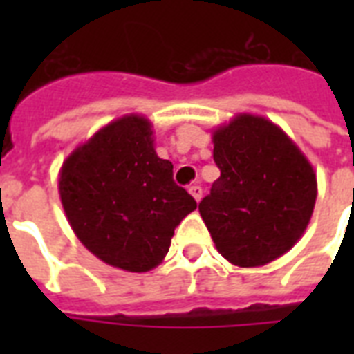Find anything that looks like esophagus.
Here are the masks:
<instances>
[{"mask_svg":"<svg viewBox=\"0 0 354 354\" xmlns=\"http://www.w3.org/2000/svg\"><path fill=\"white\" fill-rule=\"evenodd\" d=\"M189 193L193 194V198L196 200V202H200V200H202V194H204V189L200 187V185H191V187H189Z\"/></svg>","mask_w":354,"mask_h":354,"instance_id":"esophagus-1","label":"esophagus"}]
</instances>
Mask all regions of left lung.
<instances>
[{"label":"left lung","instance_id":"1","mask_svg":"<svg viewBox=\"0 0 354 354\" xmlns=\"http://www.w3.org/2000/svg\"><path fill=\"white\" fill-rule=\"evenodd\" d=\"M213 145L221 176L198 209L216 250L242 268L272 263L313 216V165L279 127L250 113L215 130Z\"/></svg>","mask_w":354,"mask_h":354}]
</instances>
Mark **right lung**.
Masks as SVG:
<instances>
[{
	"mask_svg": "<svg viewBox=\"0 0 354 354\" xmlns=\"http://www.w3.org/2000/svg\"><path fill=\"white\" fill-rule=\"evenodd\" d=\"M58 191L79 241L127 272H149L169 252L174 230L196 202L158 158L150 122L124 115L64 161Z\"/></svg>",
	"mask_w": 354,
	"mask_h": 354,
	"instance_id": "1",
	"label": "right lung"
}]
</instances>
